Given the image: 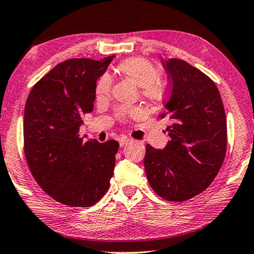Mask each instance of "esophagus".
Here are the masks:
<instances>
[{
  "label": "esophagus",
  "instance_id": "34e87169",
  "mask_svg": "<svg viewBox=\"0 0 254 254\" xmlns=\"http://www.w3.org/2000/svg\"><path fill=\"white\" fill-rule=\"evenodd\" d=\"M130 141H132V139H131V138H129V137H122L121 139H120L121 147H123V146H125V145H127V144H129Z\"/></svg>",
  "mask_w": 254,
  "mask_h": 254
}]
</instances>
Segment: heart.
<instances>
[{
	"instance_id": "obj_1",
	"label": "heart",
	"mask_w": 254,
	"mask_h": 254,
	"mask_svg": "<svg viewBox=\"0 0 254 254\" xmlns=\"http://www.w3.org/2000/svg\"><path fill=\"white\" fill-rule=\"evenodd\" d=\"M118 73L122 76L127 77L136 83L137 86L141 88V93L148 100H157L160 97L162 89L161 84L159 82L160 74L159 70L155 68L153 64L144 58H130L124 60L117 67ZM111 87H113V81L108 74L101 75L96 81L95 86V95L97 100H103L108 97ZM132 110L127 107H120L116 110V116L118 120L124 121Z\"/></svg>"
}]
</instances>
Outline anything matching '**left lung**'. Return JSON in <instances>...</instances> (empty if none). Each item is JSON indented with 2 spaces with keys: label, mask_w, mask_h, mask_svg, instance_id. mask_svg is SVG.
<instances>
[{
  "label": "left lung",
  "mask_w": 254,
  "mask_h": 254,
  "mask_svg": "<svg viewBox=\"0 0 254 254\" xmlns=\"http://www.w3.org/2000/svg\"><path fill=\"white\" fill-rule=\"evenodd\" d=\"M170 92L160 118H167L171 140L164 150L146 145L144 166L151 188L172 202L205 190L221 170L228 132L218 88L196 67L177 58L162 60Z\"/></svg>",
  "instance_id": "1"
}]
</instances>
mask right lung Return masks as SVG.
<instances>
[{
    "mask_svg": "<svg viewBox=\"0 0 254 254\" xmlns=\"http://www.w3.org/2000/svg\"><path fill=\"white\" fill-rule=\"evenodd\" d=\"M113 58L60 63L26 100L23 133L30 172L47 195L69 207L99 202L114 174L118 141H83L79 134L83 115L94 108L96 80Z\"/></svg>",
    "mask_w": 254,
    "mask_h": 254,
    "instance_id": "obj_1",
    "label": "right lung"
}]
</instances>
